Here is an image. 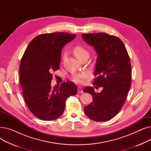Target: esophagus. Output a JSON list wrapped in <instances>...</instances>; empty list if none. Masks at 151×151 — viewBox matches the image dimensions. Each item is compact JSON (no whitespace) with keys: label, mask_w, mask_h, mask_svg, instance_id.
Listing matches in <instances>:
<instances>
[{"label":"esophagus","mask_w":151,"mask_h":151,"mask_svg":"<svg viewBox=\"0 0 151 151\" xmlns=\"http://www.w3.org/2000/svg\"><path fill=\"white\" fill-rule=\"evenodd\" d=\"M78 93H83V91L82 88H78Z\"/></svg>","instance_id":"34e87169"}]
</instances>
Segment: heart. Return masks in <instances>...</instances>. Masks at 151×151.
Segmentation results:
<instances>
[{
    "label": "heart",
    "instance_id": "obj_1",
    "mask_svg": "<svg viewBox=\"0 0 151 151\" xmlns=\"http://www.w3.org/2000/svg\"><path fill=\"white\" fill-rule=\"evenodd\" d=\"M73 52L76 58L79 59H80L84 55L88 54V51L81 46H76L73 49ZM65 54H64V56ZM88 76V73L86 71H82V72L76 73L71 76V80L76 83H81L83 81V79Z\"/></svg>",
    "mask_w": 151,
    "mask_h": 151
}]
</instances>
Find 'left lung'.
Returning <instances> with one entry per match:
<instances>
[{"instance_id":"left-lung-1","label":"left lung","mask_w":151,"mask_h":151,"mask_svg":"<svg viewBox=\"0 0 151 151\" xmlns=\"http://www.w3.org/2000/svg\"><path fill=\"white\" fill-rule=\"evenodd\" d=\"M84 40L94 47L97 59L93 86L103 87L100 93L93 87L84 92L91 93L93 101L85 106L87 116L97 122L108 121L121 110L131 84V63L126 47L117 37L106 33L83 34Z\"/></svg>"}]
</instances>
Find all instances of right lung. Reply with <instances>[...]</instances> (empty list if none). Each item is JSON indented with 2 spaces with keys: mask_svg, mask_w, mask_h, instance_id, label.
Listing matches in <instances>:
<instances>
[{
  "mask_svg": "<svg viewBox=\"0 0 151 151\" xmlns=\"http://www.w3.org/2000/svg\"><path fill=\"white\" fill-rule=\"evenodd\" d=\"M76 35L64 32L35 37L24 53L19 66L22 95L29 110L38 119L52 121L64 111L68 97L77 93L76 86L67 81L51 88L52 72L59 69L62 49Z\"/></svg>",
  "mask_w": 151,
  "mask_h": 151,
  "instance_id": "obj_1",
  "label": "right lung"
}]
</instances>
